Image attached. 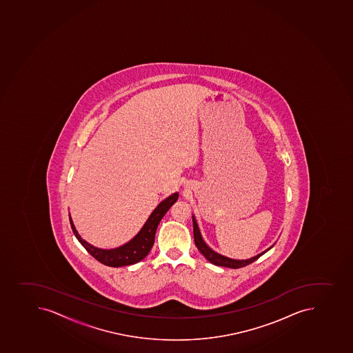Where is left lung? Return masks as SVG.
Instances as JSON below:
<instances>
[{
    "instance_id": "8db88e82",
    "label": "left lung",
    "mask_w": 353,
    "mask_h": 353,
    "mask_svg": "<svg viewBox=\"0 0 353 353\" xmlns=\"http://www.w3.org/2000/svg\"><path fill=\"white\" fill-rule=\"evenodd\" d=\"M192 221H193V233H194V242L196 248L199 249V252H201L202 255L205 256L207 261L212 263L214 265L224 266V268H231V269H240L243 266L249 265L250 263L255 262L256 259H259L261 256L264 255L266 252H269L270 249L272 248L273 245H271L270 248L266 249L265 252H261L259 255L254 256L252 259H228L226 256L221 255L219 252H216L215 250H212L205 240L202 238L201 232L199 228L198 223L195 219L194 215L192 216Z\"/></svg>"
}]
</instances>
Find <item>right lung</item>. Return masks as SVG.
Here are the masks:
<instances>
[{"label": "right lung", "instance_id": "right-lung-1", "mask_svg": "<svg viewBox=\"0 0 353 353\" xmlns=\"http://www.w3.org/2000/svg\"><path fill=\"white\" fill-rule=\"evenodd\" d=\"M177 199L178 193L176 192L174 194L165 199L163 201L160 202L158 207L152 212L148 221L141 228V231L138 232L130 241L120 245L118 248L101 249L90 245L89 242L81 238V235L77 233L71 215H70V223H71L72 230L79 242L83 245L85 250L92 257L97 259L98 262H101L104 265L112 266V268L132 265V264L141 262V259H144L148 256L154 243L155 232L158 228L159 223L165 215V212H168L170 207L177 201Z\"/></svg>", "mask_w": 353, "mask_h": 353}]
</instances>
